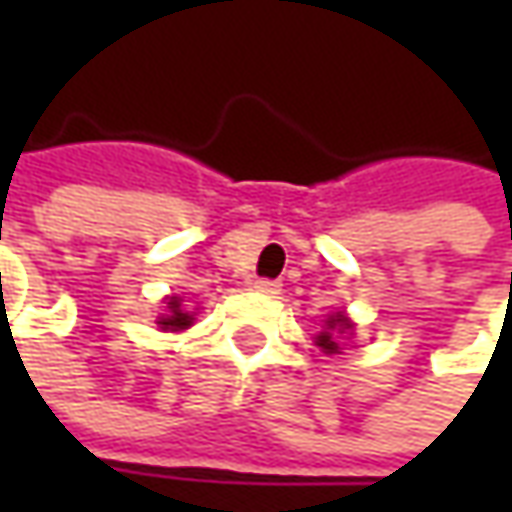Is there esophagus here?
<instances>
[{
    "mask_svg": "<svg viewBox=\"0 0 512 512\" xmlns=\"http://www.w3.org/2000/svg\"><path fill=\"white\" fill-rule=\"evenodd\" d=\"M253 290H259V293H265V296H279V293H282V282H276V279H256V282H253Z\"/></svg>",
    "mask_w": 512,
    "mask_h": 512,
    "instance_id": "34e87169",
    "label": "esophagus"
}]
</instances>
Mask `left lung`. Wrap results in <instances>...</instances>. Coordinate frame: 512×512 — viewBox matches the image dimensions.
Returning a JSON list of instances; mask_svg holds the SVG:
<instances>
[{
	"instance_id": "8db88e82",
	"label": "left lung",
	"mask_w": 512,
	"mask_h": 512,
	"mask_svg": "<svg viewBox=\"0 0 512 512\" xmlns=\"http://www.w3.org/2000/svg\"><path fill=\"white\" fill-rule=\"evenodd\" d=\"M344 330H350V322H347L342 313H339V316L327 319V330H325V333H319V336H316V344H319L322 350H327V353H339V344H336V333H344Z\"/></svg>"
}]
</instances>
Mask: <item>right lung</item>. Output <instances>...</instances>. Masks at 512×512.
Here are the masks:
<instances>
[{
  "label": "right lung",
  "instance_id": "1",
  "mask_svg": "<svg viewBox=\"0 0 512 512\" xmlns=\"http://www.w3.org/2000/svg\"><path fill=\"white\" fill-rule=\"evenodd\" d=\"M162 330H185L187 325H190V316H187L185 310H182V305H179V299L173 296L168 302V316H162Z\"/></svg>",
  "mask_w": 512,
  "mask_h": 512
}]
</instances>
